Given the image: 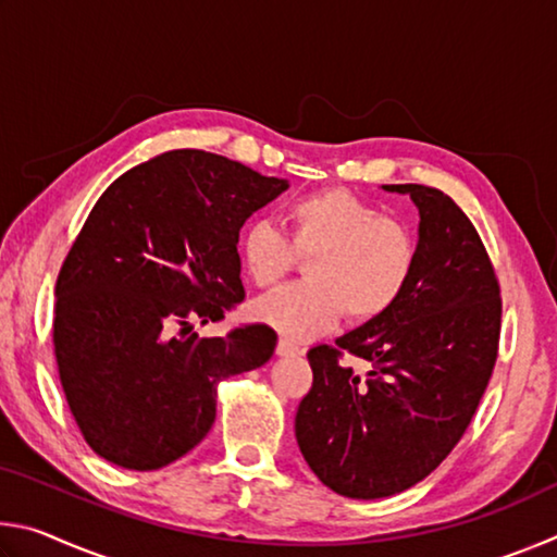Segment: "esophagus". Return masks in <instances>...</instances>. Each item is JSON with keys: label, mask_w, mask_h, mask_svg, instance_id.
Returning a JSON list of instances; mask_svg holds the SVG:
<instances>
[{"label": "esophagus", "mask_w": 557, "mask_h": 557, "mask_svg": "<svg viewBox=\"0 0 557 557\" xmlns=\"http://www.w3.org/2000/svg\"><path fill=\"white\" fill-rule=\"evenodd\" d=\"M301 354V348L297 344H292L289 338H280L277 342V356H297Z\"/></svg>", "instance_id": "esophagus-1"}]
</instances>
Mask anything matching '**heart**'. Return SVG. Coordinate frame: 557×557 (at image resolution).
Returning <instances> with one entry per match:
<instances>
[{
    "mask_svg": "<svg viewBox=\"0 0 557 557\" xmlns=\"http://www.w3.org/2000/svg\"><path fill=\"white\" fill-rule=\"evenodd\" d=\"M289 238L272 221L258 219L240 233V260L258 287H275L309 256L305 282L262 297L260 322L289 342H307L348 314L375 322L398 305L418 268V238L398 215L346 188H324L289 201Z\"/></svg>",
    "mask_w": 557,
    "mask_h": 557,
    "instance_id": "b5f03b06",
    "label": "heart"
}]
</instances>
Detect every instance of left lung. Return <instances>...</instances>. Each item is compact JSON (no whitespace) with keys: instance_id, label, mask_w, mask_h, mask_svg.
<instances>
[{"instance_id":"8db88e82","label":"left lung","mask_w":557,"mask_h":557,"mask_svg":"<svg viewBox=\"0 0 557 557\" xmlns=\"http://www.w3.org/2000/svg\"><path fill=\"white\" fill-rule=\"evenodd\" d=\"M383 188L418 206V268L388 314L309 348L314 381L295 418L309 469L348 498L400 494L440 467L474 418L502 334V289L465 211L432 186ZM344 352L372 371L354 374Z\"/></svg>"}]
</instances>
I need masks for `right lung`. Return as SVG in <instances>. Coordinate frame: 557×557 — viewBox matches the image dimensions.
Masks as SVG:
<instances>
[{"label":"right lung","mask_w":557,"mask_h":557,"mask_svg":"<svg viewBox=\"0 0 557 557\" xmlns=\"http://www.w3.org/2000/svg\"><path fill=\"white\" fill-rule=\"evenodd\" d=\"M287 182L201 149L122 174L83 223L55 282L53 351L90 449L152 471L209 435L219 383L275 351L268 324L201 338L238 307V233Z\"/></svg>","instance_id":"obj_1"}]
</instances>
